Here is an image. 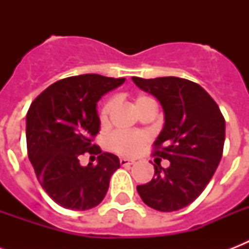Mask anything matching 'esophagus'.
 Listing matches in <instances>:
<instances>
[{
  "label": "esophagus",
  "mask_w": 249,
  "mask_h": 249,
  "mask_svg": "<svg viewBox=\"0 0 249 249\" xmlns=\"http://www.w3.org/2000/svg\"><path fill=\"white\" fill-rule=\"evenodd\" d=\"M134 164V160H129L125 159V158H121L120 159V165L121 166H130Z\"/></svg>",
  "instance_id": "obj_1"
}]
</instances>
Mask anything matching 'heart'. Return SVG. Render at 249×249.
I'll use <instances>...</instances> for the list:
<instances>
[{
  "label": "heart",
  "instance_id": "obj_1",
  "mask_svg": "<svg viewBox=\"0 0 249 249\" xmlns=\"http://www.w3.org/2000/svg\"><path fill=\"white\" fill-rule=\"evenodd\" d=\"M150 105H156L155 101L148 95H138L134 99V107L138 112H141L144 107ZM115 108V101L106 102L99 112V121L102 125L108 123L109 115ZM148 141V136L143 132H115L108 138L109 148L119 155L123 156H136Z\"/></svg>",
  "mask_w": 249,
  "mask_h": 249
}]
</instances>
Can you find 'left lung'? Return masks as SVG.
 Listing matches in <instances>:
<instances>
[{"instance_id": "left-lung-1", "label": "left lung", "mask_w": 249, "mask_h": 249, "mask_svg": "<svg viewBox=\"0 0 249 249\" xmlns=\"http://www.w3.org/2000/svg\"><path fill=\"white\" fill-rule=\"evenodd\" d=\"M133 81L163 107L165 123L154 142V155L170 161L168 168L154 165V178L137 191L148 207L174 212L191 204L216 172L224 151L225 119L213 98L190 80L169 76Z\"/></svg>"}]
</instances>
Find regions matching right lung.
I'll list each match as a JSON object with an SVG mask.
<instances>
[{
  "label": "right lung",
  "instance_id": "add662e5",
  "mask_svg": "<svg viewBox=\"0 0 249 249\" xmlns=\"http://www.w3.org/2000/svg\"><path fill=\"white\" fill-rule=\"evenodd\" d=\"M88 73L59 80L31 103L27 112V150L42 189L56 204L73 211L97 207L107 194L119 158L93 143L101 121L97 102L124 83ZM98 155L97 166L83 167L79 156Z\"/></svg>",
  "mask_w": 249,
  "mask_h": 249
}]
</instances>
